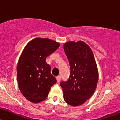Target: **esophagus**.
I'll use <instances>...</instances> for the list:
<instances>
[{
    "label": "esophagus",
    "mask_w": 120,
    "mask_h": 120,
    "mask_svg": "<svg viewBox=\"0 0 120 120\" xmlns=\"http://www.w3.org/2000/svg\"><path fill=\"white\" fill-rule=\"evenodd\" d=\"M56 80H57V83H59V82L60 81V80H61V77H60V76L56 77Z\"/></svg>",
    "instance_id": "1"
}]
</instances>
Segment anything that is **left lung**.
I'll use <instances>...</instances> for the list:
<instances>
[{"label":"left lung","instance_id":"1","mask_svg":"<svg viewBox=\"0 0 120 120\" xmlns=\"http://www.w3.org/2000/svg\"><path fill=\"white\" fill-rule=\"evenodd\" d=\"M63 47L71 68L69 79L60 83L63 98L69 105H81L93 95L97 86V65L91 49L83 41H69Z\"/></svg>","mask_w":120,"mask_h":120}]
</instances>
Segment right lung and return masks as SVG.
I'll return each mask as SVG.
<instances>
[{
	"label": "right lung",
	"mask_w": 120,
	"mask_h": 120,
	"mask_svg": "<svg viewBox=\"0 0 120 120\" xmlns=\"http://www.w3.org/2000/svg\"><path fill=\"white\" fill-rule=\"evenodd\" d=\"M59 46V43L52 39L36 38L22 52L17 67L18 85L22 94L30 102L38 103L46 99L51 87L57 82L46 60Z\"/></svg>",
	"instance_id": "add662e5"
}]
</instances>
